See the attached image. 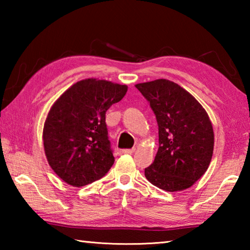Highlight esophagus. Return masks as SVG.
Instances as JSON below:
<instances>
[{
    "label": "esophagus",
    "mask_w": 250,
    "mask_h": 250,
    "mask_svg": "<svg viewBox=\"0 0 250 250\" xmlns=\"http://www.w3.org/2000/svg\"><path fill=\"white\" fill-rule=\"evenodd\" d=\"M134 152V149H122L120 150L121 154H132Z\"/></svg>",
    "instance_id": "34e87169"
}]
</instances>
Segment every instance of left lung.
Listing matches in <instances>:
<instances>
[{"label": "left lung", "mask_w": 250, "mask_h": 250, "mask_svg": "<svg viewBox=\"0 0 250 250\" xmlns=\"http://www.w3.org/2000/svg\"><path fill=\"white\" fill-rule=\"evenodd\" d=\"M149 101L159 126V150L145 170L147 181L167 192L188 188L208 167L214 131L205 109L167 79L135 84Z\"/></svg>", "instance_id": "8db88e82"}]
</instances>
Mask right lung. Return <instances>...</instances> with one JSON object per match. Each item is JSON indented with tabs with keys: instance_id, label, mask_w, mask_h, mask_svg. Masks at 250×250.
Masks as SVG:
<instances>
[{
	"instance_id": "add662e5",
	"label": "right lung",
	"mask_w": 250,
	"mask_h": 250,
	"mask_svg": "<svg viewBox=\"0 0 250 250\" xmlns=\"http://www.w3.org/2000/svg\"><path fill=\"white\" fill-rule=\"evenodd\" d=\"M125 84L84 79L56 100L46 118L43 141L50 167L69 185L100 180L115 162L105 112L126 94Z\"/></svg>"
}]
</instances>
